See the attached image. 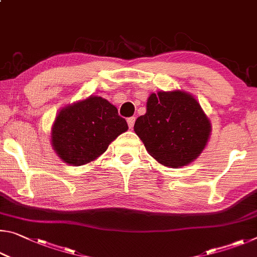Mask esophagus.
<instances>
[{
  "label": "esophagus",
  "mask_w": 257,
  "mask_h": 257,
  "mask_svg": "<svg viewBox=\"0 0 257 257\" xmlns=\"http://www.w3.org/2000/svg\"><path fill=\"white\" fill-rule=\"evenodd\" d=\"M135 120H136V118L135 116H130V118L127 119V122H128V125L129 128H133L134 124H135Z\"/></svg>",
  "instance_id": "1"
}]
</instances>
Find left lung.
<instances>
[{
    "label": "left lung",
    "instance_id": "obj_1",
    "mask_svg": "<svg viewBox=\"0 0 257 257\" xmlns=\"http://www.w3.org/2000/svg\"><path fill=\"white\" fill-rule=\"evenodd\" d=\"M134 130L158 162L178 168L202 153L211 124L196 99L176 90L152 94L147 111L138 116Z\"/></svg>",
    "mask_w": 257,
    "mask_h": 257
}]
</instances>
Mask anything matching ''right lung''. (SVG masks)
<instances>
[{
    "label": "right lung",
    "instance_id": "right-lung-1",
    "mask_svg": "<svg viewBox=\"0 0 257 257\" xmlns=\"http://www.w3.org/2000/svg\"><path fill=\"white\" fill-rule=\"evenodd\" d=\"M127 129L114 105L90 96L61 110L52 129V144L64 162L79 167L103 154Z\"/></svg>",
    "mask_w": 257,
    "mask_h": 257
}]
</instances>
